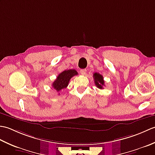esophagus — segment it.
I'll return each instance as SVG.
<instances>
[{"label": "esophagus", "instance_id": "1", "mask_svg": "<svg viewBox=\"0 0 155 155\" xmlns=\"http://www.w3.org/2000/svg\"><path fill=\"white\" fill-rule=\"evenodd\" d=\"M80 72H81V74L82 75H84L85 74H86L87 70H86V69H81V70L80 71Z\"/></svg>", "mask_w": 155, "mask_h": 155}]
</instances>
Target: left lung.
<instances>
[{
	"label": "left lung",
	"mask_w": 155,
	"mask_h": 155,
	"mask_svg": "<svg viewBox=\"0 0 155 155\" xmlns=\"http://www.w3.org/2000/svg\"><path fill=\"white\" fill-rule=\"evenodd\" d=\"M93 78L94 80L95 85L101 89H103V86H104V81L103 80V77L99 73L95 72L93 74Z\"/></svg>",
	"instance_id": "left-lung-1"
}]
</instances>
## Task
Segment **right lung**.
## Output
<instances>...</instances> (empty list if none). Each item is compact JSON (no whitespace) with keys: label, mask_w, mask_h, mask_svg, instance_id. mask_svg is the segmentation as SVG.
I'll list each match as a JSON object with an SVG mask.
<instances>
[{"label":"right lung","mask_w":155,"mask_h":155,"mask_svg":"<svg viewBox=\"0 0 155 155\" xmlns=\"http://www.w3.org/2000/svg\"><path fill=\"white\" fill-rule=\"evenodd\" d=\"M77 74L78 72L74 69H69V70L64 71L58 75L56 80L52 83V86L57 92H60L61 90L67 87L71 78Z\"/></svg>","instance_id":"1"}]
</instances>
